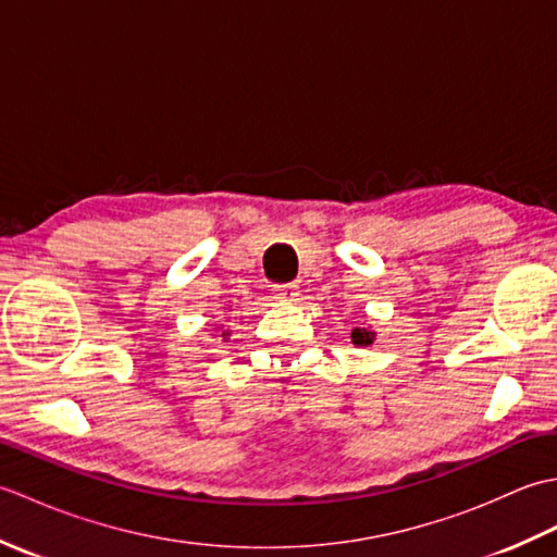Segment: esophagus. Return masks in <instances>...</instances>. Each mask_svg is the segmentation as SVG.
<instances>
[{
	"label": "esophagus",
	"instance_id": "obj_1",
	"mask_svg": "<svg viewBox=\"0 0 557 557\" xmlns=\"http://www.w3.org/2000/svg\"><path fill=\"white\" fill-rule=\"evenodd\" d=\"M297 297H299V285H294V282L275 287V299L280 301H297Z\"/></svg>",
	"mask_w": 557,
	"mask_h": 557
}]
</instances>
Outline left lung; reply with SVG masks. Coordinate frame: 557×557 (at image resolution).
I'll list each match as a JSON object with an SVG mask.
<instances>
[{
  "instance_id": "obj_1",
  "label": "left lung",
  "mask_w": 557,
  "mask_h": 557,
  "mask_svg": "<svg viewBox=\"0 0 557 557\" xmlns=\"http://www.w3.org/2000/svg\"><path fill=\"white\" fill-rule=\"evenodd\" d=\"M373 339H375V333H371V330H361V327L351 330V342H354V345L366 347V345H373Z\"/></svg>"
}]
</instances>
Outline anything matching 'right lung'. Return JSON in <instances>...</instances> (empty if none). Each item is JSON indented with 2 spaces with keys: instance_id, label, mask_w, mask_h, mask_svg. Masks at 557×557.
Wrapping results in <instances>:
<instances>
[{
  "instance_id": "add662e5",
  "label": "right lung",
  "mask_w": 557,
  "mask_h": 557,
  "mask_svg": "<svg viewBox=\"0 0 557 557\" xmlns=\"http://www.w3.org/2000/svg\"><path fill=\"white\" fill-rule=\"evenodd\" d=\"M224 335H230V333H222V337H224Z\"/></svg>"
}]
</instances>
